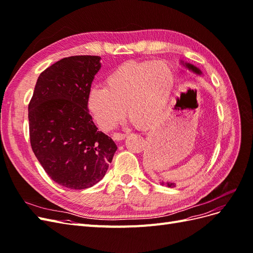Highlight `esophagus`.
<instances>
[{
    "mask_svg": "<svg viewBox=\"0 0 253 253\" xmlns=\"http://www.w3.org/2000/svg\"><path fill=\"white\" fill-rule=\"evenodd\" d=\"M126 134H122V133H114V134H113V138H114V140H117V141H119V140L125 139V138H126Z\"/></svg>",
    "mask_w": 253,
    "mask_h": 253,
    "instance_id": "obj_1",
    "label": "esophagus"
}]
</instances>
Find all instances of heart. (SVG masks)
Here are the masks:
<instances>
[{
    "instance_id": "heart-1",
    "label": "heart",
    "mask_w": 253,
    "mask_h": 253,
    "mask_svg": "<svg viewBox=\"0 0 253 253\" xmlns=\"http://www.w3.org/2000/svg\"><path fill=\"white\" fill-rule=\"evenodd\" d=\"M174 81L172 68L164 62H127L106 76L104 87L88 90L86 106L105 131L124 118L126 106L134 120L154 124L168 109Z\"/></svg>"
}]
</instances>
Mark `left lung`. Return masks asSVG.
<instances>
[{
	"instance_id": "8db88e82",
	"label": "left lung",
	"mask_w": 253,
	"mask_h": 253,
	"mask_svg": "<svg viewBox=\"0 0 253 253\" xmlns=\"http://www.w3.org/2000/svg\"><path fill=\"white\" fill-rule=\"evenodd\" d=\"M180 64L185 67V68H187V70H189L190 72H192L193 74H195V75H198V76H201V75H203V73H202V71L200 70V68L198 67H196L195 65H193V64H191V63H188V62H185V61H182V60H180ZM160 183H162V185H164V186H167V187H169V188H173V187H175V185H174V182H169V181H164V180H160Z\"/></svg>"
}]
</instances>
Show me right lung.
Returning a JSON list of instances; mask_svg holds the SVG:
<instances>
[{
	"label": "right lung",
	"mask_w": 253,
	"mask_h": 253,
	"mask_svg": "<svg viewBox=\"0 0 253 253\" xmlns=\"http://www.w3.org/2000/svg\"><path fill=\"white\" fill-rule=\"evenodd\" d=\"M98 56L61 59L40 74L28 105L29 137L37 159L58 185L93 187L109 169L117 145L98 131L86 106Z\"/></svg>",
	"instance_id": "obj_1"
}]
</instances>
